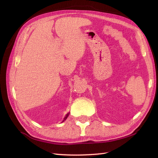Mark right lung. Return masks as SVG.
Returning <instances> with one entry per match:
<instances>
[{
  "instance_id": "add662e5",
  "label": "right lung",
  "mask_w": 158,
  "mask_h": 158,
  "mask_svg": "<svg viewBox=\"0 0 158 158\" xmlns=\"http://www.w3.org/2000/svg\"><path fill=\"white\" fill-rule=\"evenodd\" d=\"M69 115V113H67V114H66V117H64V120H63V122H64V120H66V119H67V117H68Z\"/></svg>"
}]
</instances>
